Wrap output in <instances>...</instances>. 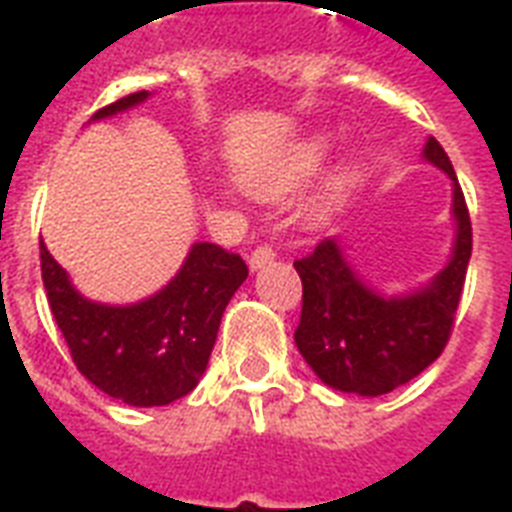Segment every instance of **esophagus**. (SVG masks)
Listing matches in <instances>:
<instances>
[{"instance_id": "esophagus-1", "label": "esophagus", "mask_w": 512, "mask_h": 512, "mask_svg": "<svg viewBox=\"0 0 512 512\" xmlns=\"http://www.w3.org/2000/svg\"><path fill=\"white\" fill-rule=\"evenodd\" d=\"M273 249L271 247H257L255 252H252V255H249V271H260V268H265V265L271 263L273 260Z\"/></svg>"}]
</instances>
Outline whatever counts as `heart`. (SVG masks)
<instances>
[{
	"instance_id": "1",
	"label": "heart",
	"mask_w": 512,
	"mask_h": 512,
	"mask_svg": "<svg viewBox=\"0 0 512 512\" xmlns=\"http://www.w3.org/2000/svg\"><path fill=\"white\" fill-rule=\"evenodd\" d=\"M329 151H332V138L327 132H313V135H305V138L289 140L271 154L260 156L255 162L241 164L239 183L255 199H287L289 193L303 188L324 167ZM353 180H356L353 164H340L337 170L329 172V177L321 185L319 196L313 199V215H324V212L335 207L337 201L345 196V191L353 185Z\"/></svg>"
}]
</instances>
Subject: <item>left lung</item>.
Returning a JSON list of instances; mask_svg holds the SVG:
<instances>
[{
    "mask_svg": "<svg viewBox=\"0 0 512 512\" xmlns=\"http://www.w3.org/2000/svg\"><path fill=\"white\" fill-rule=\"evenodd\" d=\"M422 159L452 180L454 244L449 263L422 287L382 295L348 263L340 239H324L313 255L297 260L303 279V313L295 332L316 377L356 396H382L428 369L452 335L468 273L473 228L449 156L428 138Z\"/></svg>",
    "mask_w": 512,
    "mask_h": 512,
    "instance_id": "8db88e82",
    "label": "left lung"
}]
</instances>
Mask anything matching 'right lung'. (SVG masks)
<instances>
[{
  "instance_id": "add662e5",
  "label": "right lung",
  "mask_w": 512,
  "mask_h": 512,
  "mask_svg": "<svg viewBox=\"0 0 512 512\" xmlns=\"http://www.w3.org/2000/svg\"><path fill=\"white\" fill-rule=\"evenodd\" d=\"M148 100L132 92L100 108L92 122ZM50 311L66 337L76 369L130 406H167L196 388L215 348L228 300L247 279V263L217 244L196 241L180 271L156 295L130 305L87 300L39 244Z\"/></svg>"
}]
</instances>
